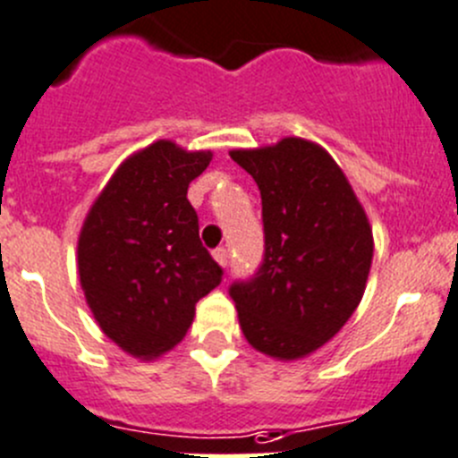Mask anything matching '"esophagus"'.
<instances>
[{"label":"esophagus","mask_w":458,"mask_h":458,"mask_svg":"<svg viewBox=\"0 0 458 458\" xmlns=\"http://www.w3.org/2000/svg\"><path fill=\"white\" fill-rule=\"evenodd\" d=\"M215 259L221 264V267H228V250H225V249H216L215 250Z\"/></svg>","instance_id":"1"}]
</instances>
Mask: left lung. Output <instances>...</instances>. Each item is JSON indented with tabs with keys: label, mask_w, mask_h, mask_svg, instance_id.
<instances>
[{
	"label": "left lung",
	"mask_w": 458,
	"mask_h": 458,
	"mask_svg": "<svg viewBox=\"0 0 458 458\" xmlns=\"http://www.w3.org/2000/svg\"><path fill=\"white\" fill-rule=\"evenodd\" d=\"M230 157L262 194L264 259L230 284L243 336L259 352L301 359L357 310L373 262V230L330 153L301 138Z\"/></svg>",
	"instance_id": "1"
}]
</instances>
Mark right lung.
I'll use <instances>...</instances> for the list:
<instances>
[{
	"instance_id": "obj_1",
	"label": "right lung",
	"mask_w": 458,
	"mask_h": 458,
	"mask_svg": "<svg viewBox=\"0 0 458 458\" xmlns=\"http://www.w3.org/2000/svg\"><path fill=\"white\" fill-rule=\"evenodd\" d=\"M212 153L157 140L119 165L79 237V277L108 339L153 359L178 344L224 268L199 237L187 187Z\"/></svg>"
}]
</instances>
